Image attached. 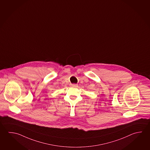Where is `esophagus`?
I'll use <instances>...</instances> for the list:
<instances>
[{
  "label": "esophagus",
  "mask_w": 150,
  "mask_h": 150,
  "mask_svg": "<svg viewBox=\"0 0 150 150\" xmlns=\"http://www.w3.org/2000/svg\"><path fill=\"white\" fill-rule=\"evenodd\" d=\"M71 86H72V87H77L78 85L74 83V84H71Z\"/></svg>",
  "instance_id": "obj_1"
}]
</instances>
